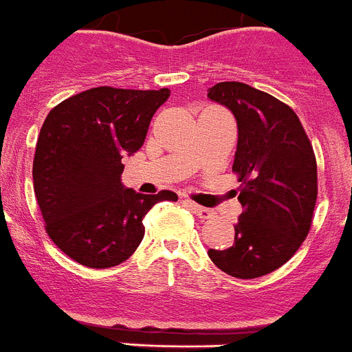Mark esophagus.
<instances>
[{
  "label": "esophagus",
  "mask_w": 352,
  "mask_h": 352,
  "mask_svg": "<svg viewBox=\"0 0 352 352\" xmlns=\"http://www.w3.org/2000/svg\"><path fill=\"white\" fill-rule=\"evenodd\" d=\"M185 205H187L188 208L192 210V212L196 213L197 217L203 219V221H206V219H212L213 217V212L210 208H205V206L196 205V203H192V201H185Z\"/></svg>",
  "instance_id": "1"
}]
</instances>
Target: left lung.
Masks as SVG:
<instances>
[{
  "mask_svg": "<svg viewBox=\"0 0 352 352\" xmlns=\"http://www.w3.org/2000/svg\"><path fill=\"white\" fill-rule=\"evenodd\" d=\"M208 98L236 119L233 173L242 205L235 242L210 249L208 256L233 278H260L285 265L310 231L317 201L314 147L296 112L274 96L221 82L208 89Z\"/></svg>",
  "mask_w": 352,
  "mask_h": 352,
  "instance_id": "8db88e82",
  "label": "left lung"
}]
</instances>
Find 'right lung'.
<instances>
[{
  "label": "right lung",
  "mask_w": 352,
  "mask_h": 352,
  "mask_svg": "<svg viewBox=\"0 0 352 352\" xmlns=\"http://www.w3.org/2000/svg\"><path fill=\"white\" fill-rule=\"evenodd\" d=\"M169 89L96 87L56 104L42 124L33 158V190L46 233L90 269L119 265L144 239L142 219L170 190L146 196L121 182L122 156L142 147Z\"/></svg>",
  "instance_id": "obj_1"
}]
</instances>
